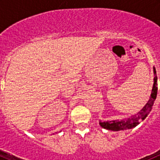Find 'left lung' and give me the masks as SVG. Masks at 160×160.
<instances>
[{"label":"left lung","mask_w":160,"mask_h":160,"mask_svg":"<svg viewBox=\"0 0 160 160\" xmlns=\"http://www.w3.org/2000/svg\"><path fill=\"white\" fill-rule=\"evenodd\" d=\"M154 70V84L152 87V94L150 97L149 100L147 102V104L143 107V108L139 112L134 114L132 116L129 117L128 118L122 120H113V121H107V122H101L99 121V124L102 128L107 130H111L113 131H122V130H128L131 128H135L141 120H144L148 116L150 111H152V106L154 104L156 95H157L158 87H157V76H156V70L155 68L153 67Z\"/></svg>","instance_id":"1"}]
</instances>
